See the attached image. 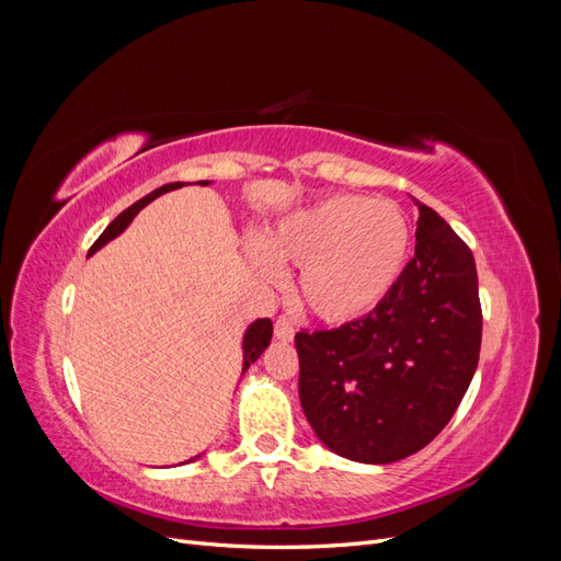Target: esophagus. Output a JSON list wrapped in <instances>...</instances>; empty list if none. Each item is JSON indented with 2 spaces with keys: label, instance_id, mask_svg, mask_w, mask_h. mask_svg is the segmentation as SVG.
<instances>
[{
  "label": "esophagus",
  "instance_id": "obj_1",
  "mask_svg": "<svg viewBox=\"0 0 561 561\" xmlns=\"http://www.w3.org/2000/svg\"><path fill=\"white\" fill-rule=\"evenodd\" d=\"M274 334H276V339H280V342H293V336H295L293 320L285 318V316L278 318L276 325H274Z\"/></svg>",
  "mask_w": 561,
  "mask_h": 561
}]
</instances>
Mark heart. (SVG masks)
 <instances>
[{
	"mask_svg": "<svg viewBox=\"0 0 561 561\" xmlns=\"http://www.w3.org/2000/svg\"><path fill=\"white\" fill-rule=\"evenodd\" d=\"M260 245L268 262L301 266L297 295L313 316L348 322L375 311L393 290L410 257L412 229L393 201L334 194L283 217Z\"/></svg>",
	"mask_w": 561,
	"mask_h": 561,
	"instance_id": "heart-1",
	"label": "heart"
}]
</instances>
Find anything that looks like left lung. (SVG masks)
<instances>
[{
    "mask_svg": "<svg viewBox=\"0 0 561 561\" xmlns=\"http://www.w3.org/2000/svg\"><path fill=\"white\" fill-rule=\"evenodd\" d=\"M419 206L414 257L379 307L301 330L299 400L318 439L360 463L416 454L461 404L480 360L482 307L470 248Z\"/></svg>",
    "mask_w": 561,
    "mask_h": 561,
    "instance_id": "8db88e82",
    "label": "left lung"
}]
</instances>
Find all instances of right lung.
I'll list each match as a JSON object with an SVG mask.
<instances>
[{"label": "right lung", "instance_id": "1", "mask_svg": "<svg viewBox=\"0 0 561 561\" xmlns=\"http://www.w3.org/2000/svg\"><path fill=\"white\" fill-rule=\"evenodd\" d=\"M198 184H208V180H201ZM182 186V182H171V184H163V186H159V190H154L151 194H147L145 198H140L138 203H133L130 208H126L122 215H118L116 219H112L110 222V227L100 233V239L91 245V250H89V254H93V252H98L100 248H103L105 243H110L112 239H116L118 233H122L130 222H133V217L138 215L147 203H151L154 198H159L161 194H165V192H173V190H180ZM271 334H274V325H271V320L268 318H257L252 322V325L245 330V336H243V371L260 358V355L264 353V348L271 344Z\"/></svg>", "mask_w": 561, "mask_h": 561}]
</instances>
